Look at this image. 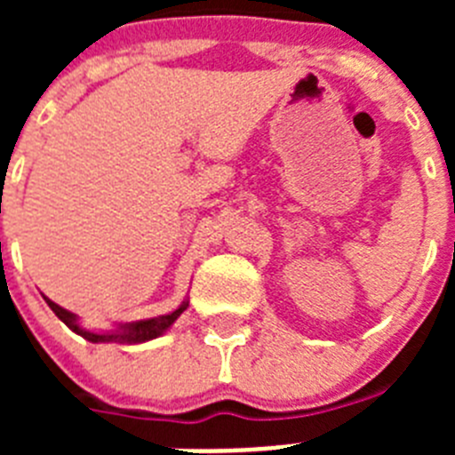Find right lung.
I'll return each instance as SVG.
<instances>
[{"label":"right lung","mask_w":455,"mask_h":455,"mask_svg":"<svg viewBox=\"0 0 455 455\" xmlns=\"http://www.w3.org/2000/svg\"><path fill=\"white\" fill-rule=\"evenodd\" d=\"M45 303L50 305L52 312H54V315L59 316V319H61L72 332H77V335H82L84 339L92 341V344H100V341H118V344H140V341H150L155 339V337H162L164 332H166L175 321H178V316L182 315L184 309L188 307V300H184V303L180 305L175 312H171V315L155 316V319L134 321V323H120L118 328H114V331H108V332H95V331H86V328H82V325H79L77 315H72V312L63 309L61 305H56L54 300H50L47 296H45Z\"/></svg>","instance_id":"right-lung-1"}]
</instances>
